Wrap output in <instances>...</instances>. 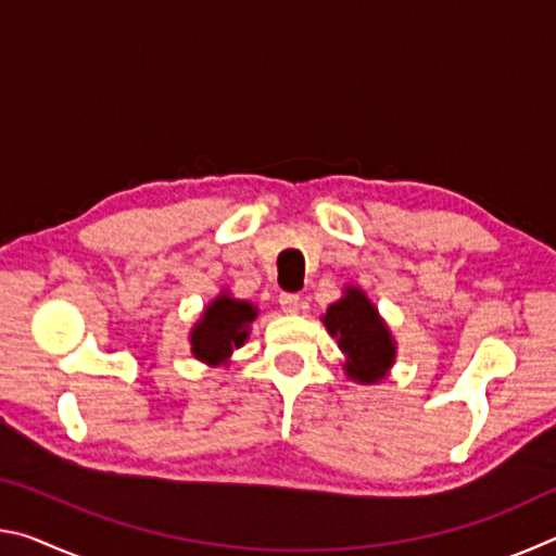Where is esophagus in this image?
Returning a JSON list of instances; mask_svg holds the SVG:
<instances>
[{"mask_svg": "<svg viewBox=\"0 0 556 556\" xmlns=\"http://www.w3.org/2000/svg\"><path fill=\"white\" fill-rule=\"evenodd\" d=\"M279 304H281V308H285L287 314H296L299 306H301V296L299 294H291V291H281Z\"/></svg>", "mask_w": 556, "mask_h": 556, "instance_id": "obj_1", "label": "esophagus"}]
</instances>
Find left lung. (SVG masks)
I'll list each match as a JSON object with an SVG mask.
<instances>
[{"label":"left lung","mask_w":556,"mask_h":556,"mask_svg":"<svg viewBox=\"0 0 556 556\" xmlns=\"http://www.w3.org/2000/svg\"><path fill=\"white\" fill-rule=\"evenodd\" d=\"M324 324L345 353V375L361 384L382 380L394 363V338L378 308L357 287H345L343 299L328 306Z\"/></svg>","instance_id":"1"}]
</instances>
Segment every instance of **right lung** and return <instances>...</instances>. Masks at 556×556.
Returning a JSON list of instances; mask_svg holds the SVG:
<instances>
[{
    "mask_svg": "<svg viewBox=\"0 0 556 556\" xmlns=\"http://www.w3.org/2000/svg\"><path fill=\"white\" fill-rule=\"evenodd\" d=\"M257 318V308L250 301L232 299L228 291L215 296L205 306L203 316L191 331V353L201 363H228L235 348H240L250 336V324Z\"/></svg>",
    "mask_w": 556,
    "mask_h": 556,
    "instance_id": "obj_1",
    "label": "right lung"
}]
</instances>
